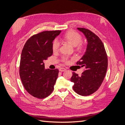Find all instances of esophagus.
I'll return each mask as SVG.
<instances>
[{"label": "esophagus", "mask_w": 125, "mask_h": 125, "mask_svg": "<svg viewBox=\"0 0 125 125\" xmlns=\"http://www.w3.org/2000/svg\"><path fill=\"white\" fill-rule=\"evenodd\" d=\"M66 69H65V68H60L59 69V71H62V72L65 71H66Z\"/></svg>", "instance_id": "obj_1"}]
</instances>
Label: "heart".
Masks as SVG:
<instances>
[{"mask_svg": "<svg viewBox=\"0 0 125 125\" xmlns=\"http://www.w3.org/2000/svg\"><path fill=\"white\" fill-rule=\"evenodd\" d=\"M62 40L69 42L73 46H75L77 50H82L85 47V44L82 40L81 35L77 32L70 30L68 31L62 36ZM60 44L58 40H54L52 43V50L54 52H57L59 48ZM62 62L67 63L68 61V58L67 57H63L62 58Z\"/></svg>", "mask_w": 125, "mask_h": 125, "instance_id": "obj_1", "label": "heart"}]
</instances>
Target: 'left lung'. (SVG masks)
Wrapping results in <instances>:
<instances>
[{
    "instance_id": "left-lung-1",
    "label": "left lung",
    "mask_w": 125,
    "mask_h": 125,
    "mask_svg": "<svg viewBox=\"0 0 125 125\" xmlns=\"http://www.w3.org/2000/svg\"><path fill=\"white\" fill-rule=\"evenodd\" d=\"M88 41L86 50L77 65L84 67L85 70L79 77L73 73L71 81L74 83L73 89L82 96H88L99 89L103 81L108 66L107 55L104 44L99 36L90 30L78 28Z\"/></svg>"
}]
</instances>
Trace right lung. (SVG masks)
<instances>
[{
  "mask_svg": "<svg viewBox=\"0 0 125 125\" xmlns=\"http://www.w3.org/2000/svg\"><path fill=\"white\" fill-rule=\"evenodd\" d=\"M61 31H45L29 38L22 50L19 73L25 89L33 96L44 99L53 91L57 69H45L43 61L51 57L52 43Z\"/></svg>",
  "mask_w": 125,
  "mask_h": 125,
  "instance_id": "right-lung-1",
  "label": "right lung"
}]
</instances>
